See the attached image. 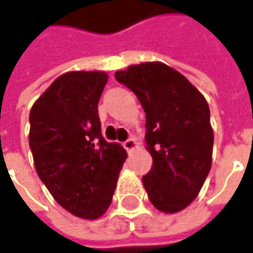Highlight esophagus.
<instances>
[{"label": "esophagus", "instance_id": "obj_1", "mask_svg": "<svg viewBox=\"0 0 253 253\" xmlns=\"http://www.w3.org/2000/svg\"><path fill=\"white\" fill-rule=\"evenodd\" d=\"M123 146L126 148L128 152H131L133 149H136V148H137V142H136V139H134V137H130V139H127L126 142L123 143Z\"/></svg>", "mask_w": 253, "mask_h": 253}]
</instances>
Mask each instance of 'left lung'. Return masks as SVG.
<instances>
[{"label": "left lung", "instance_id": "1", "mask_svg": "<svg viewBox=\"0 0 253 253\" xmlns=\"http://www.w3.org/2000/svg\"><path fill=\"white\" fill-rule=\"evenodd\" d=\"M116 79L134 92L146 116L152 169L142 181L148 198L161 212H178L199 195L211 170L208 102L181 73L160 61L128 66Z\"/></svg>", "mask_w": 253, "mask_h": 253}]
</instances>
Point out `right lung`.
<instances>
[{
  "instance_id": "right-lung-1",
  "label": "right lung",
  "mask_w": 253,
  "mask_h": 253,
  "mask_svg": "<svg viewBox=\"0 0 253 253\" xmlns=\"http://www.w3.org/2000/svg\"><path fill=\"white\" fill-rule=\"evenodd\" d=\"M105 72H67L30 110L29 145L35 169L70 214L96 220L108 210L126 149L102 137L98 102Z\"/></svg>"
}]
</instances>
